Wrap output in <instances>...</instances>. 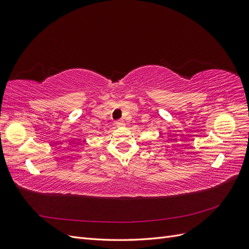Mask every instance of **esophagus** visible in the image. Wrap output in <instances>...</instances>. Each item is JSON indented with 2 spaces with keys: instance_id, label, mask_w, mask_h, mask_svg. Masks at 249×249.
Here are the masks:
<instances>
[{
  "instance_id": "34e87169",
  "label": "esophagus",
  "mask_w": 249,
  "mask_h": 249,
  "mask_svg": "<svg viewBox=\"0 0 249 249\" xmlns=\"http://www.w3.org/2000/svg\"><path fill=\"white\" fill-rule=\"evenodd\" d=\"M115 124H116V126H124V120H117Z\"/></svg>"
}]
</instances>
